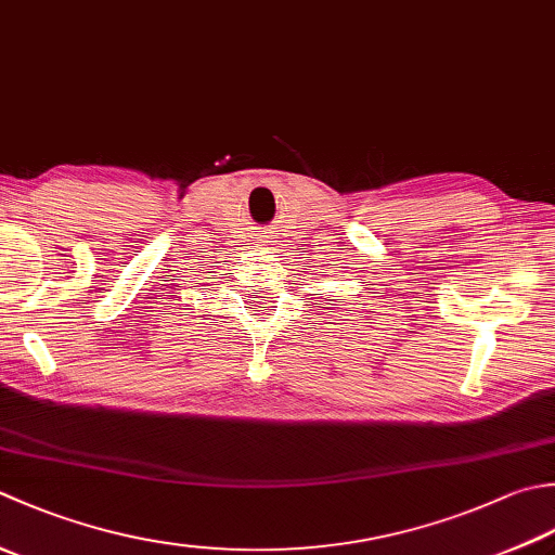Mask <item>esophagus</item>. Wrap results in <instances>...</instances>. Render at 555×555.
<instances>
[{
	"label": "esophagus",
	"instance_id": "obj_1",
	"mask_svg": "<svg viewBox=\"0 0 555 555\" xmlns=\"http://www.w3.org/2000/svg\"><path fill=\"white\" fill-rule=\"evenodd\" d=\"M269 243H274V241H269Z\"/></svg>",
	"mask_w": 555,
	"mask_h": 555
}]
</instances>
